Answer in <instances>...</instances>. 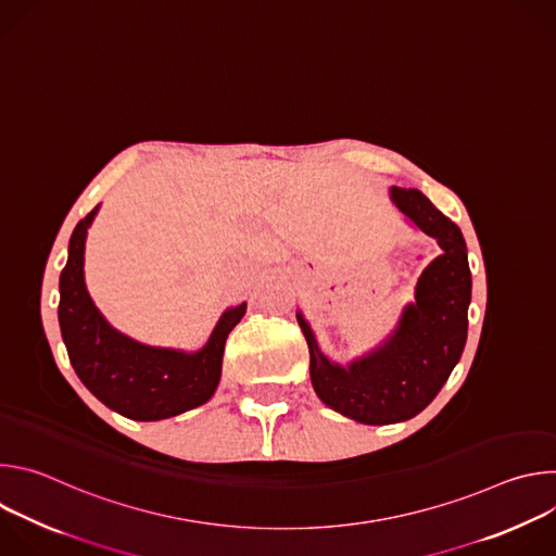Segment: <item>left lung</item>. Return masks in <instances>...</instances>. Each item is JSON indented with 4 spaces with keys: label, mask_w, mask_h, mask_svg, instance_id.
Returning a JSON list of instances; mask_svg holds the SVG:
<instances>
[{
    "label": "left lung",
    "mask_w": 556,
    "mask_h": 556,
    "mask_svg": "<svg viewBox=\"0 0 556 556\" xmlns=\"http://www.w3.org/2000/svg\"><path fill=\"white\" fill-rule=\"evenodd\" d=\"M389 195L442 249L420 275L416 303L405 305L391 337L367 356L341 367L319 350L303 314L296 312L309 348L316 395L330 409L363 425H391L418 416L457 365L468 330L470 270L459 226L418 189L391 187Z\"/></svg>",
    "instance_id": "left-lung-1"
}]
</instances>
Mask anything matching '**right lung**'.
Wrapping results in <instances>:
<instances>
[{
  "instance_id": "right-lung-1",
  "label": "right lung",
  "mask_w": 556,
  "mask_h": 556,
  "mask_svg": "<svg viewBox=\"0 0 556 556\" xmlns=\"http://www.w3.org/2000/svg\"><path fill=\"white\" fill-rule=\"evenodd\" d=\"M97 211L76 224L59 279V326L76 376L103 405L131 420H165L204 405L217 389L224 343L247 303L228 307L193 354L147 348L121 334L103 319L84 279L86 237Z\"/></svg>"
}]
</instances>
